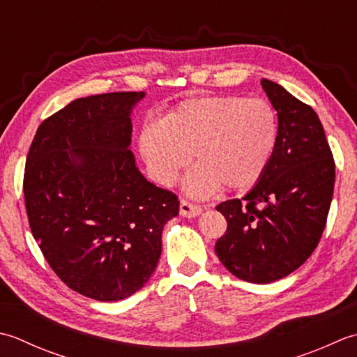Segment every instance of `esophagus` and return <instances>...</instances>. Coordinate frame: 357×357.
Wrapping results in <instances>:
<instances>
[{
    "label": "esophagus",
    "instance_id": "esophagus-1",
    "mask_svg": "<svg viewBox=\"0 0 357 357\" xmlns=\"http://www.w3.org/2000/svg\"><path fill=\"white\" fill-rule=\"evenodd\" d=\"M202 206L199 205H192L188 200H181L180 202V215L188 217V219H192V217H197L202 214Z\"/></svg>",
    "mask_w": 357,
    "mask_h": 357
}]
</instances>
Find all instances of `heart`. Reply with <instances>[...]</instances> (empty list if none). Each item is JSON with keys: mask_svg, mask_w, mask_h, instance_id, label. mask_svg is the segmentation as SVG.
Masks as SVG:
<instances>
[{"mask_svg": "<svg viewBox=\"0 0 357 357\" xmlns=\"http://www.w3.org/2000/svg\"><path fill=\"white\" fill-rule=\"evenodd\" d=\"M278 119L264 100L243 97L189 98L151 123L140 135V152L160 185H171L191 163L199 166L185 181L186 191L203 197L223 185L250 189L264 176L278 143Z\"/></svg>", "mask_w": 357, "mask_h": 357, "instance_id": "b5f03b06", "label": "heart"}]
</instances>
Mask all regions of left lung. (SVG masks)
<instances>
[{"mask_svg": "<svg viewBox=\"0 0 357 357\" xmlns=\"http://www.w3.org/2000/svg\"><path fill=\"white\" fill-rule=\"evenodd\" d=\"M260 84L278 112V143L251 191L215 206L228 222L215 252L236 278L271 283L296 271L316 250L336 174L322 123L312 107L270 79L264 78Z\"/></svg>", "mask_w": 357, "mask_h": 357, "instance_id": "1", "label": "left lung"}]
</instances>
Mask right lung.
Returning a JSON list of instances; mask_svg holds the SVG:
<instances>
[{
    "label": "right lung",
    "instance_id": "obj_1",
    "mask_svg": "<svg viewBox=\"0 0 357 357\" xmlns=\"http://www.w3.org/2000/svg\"><path fill=\"white\" fill-rule=\"evenodd\" d=\"M144 92L77 98L41 123L24 200L32 234L69 288L91 299L132 296L154 273L177 195L138 171L130 114Z\"/></svg>",
    "mask_w": 357,
    "mask_h": 357
}]
</instances>
